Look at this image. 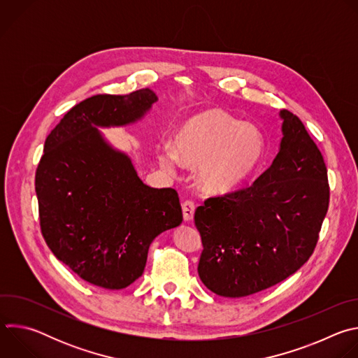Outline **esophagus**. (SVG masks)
Returning a JSON list of instances; mask_svg holds the SVG:
<instances>
[{
	"label": "esophagus",
	"instance_id": "34e87169",
	"mask_svg": "<svg viewBox=\"0 0 358 358\" xmlns=\"http://www.w3.org/2000/svg\"><path fill=\"white\" fill-rule=\"evenodd\" d=\"M181 207H182L184 220H185V221H191L192 217H194V211H195V203H194V201L187 199V201H184V202L181 203Z\"/></svg>",
	"mask_w": 358,
	"mask_h": 358
}]
</instances>
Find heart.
<instances>
[{
    "label": "heart",
    "mask_w": 358,
    "mask_h": 358,
    "mask_svg": "<svg viewBox=\"0 0 358 358\" xmlns=\"http://www.w3.org/2000/svg\"><path fill=\"white\" fill-rule=\"evenodd\" d=\"M174 148L162 145L157 159L166 170L180 160L199 166L198 184L211 194H225L241 187L265 155V137L221 109L203 110L185 120L174 134Z\"/></svg>",
    "instance_id": "b5f03b06"
}]
</instances>
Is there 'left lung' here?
Returning <instances> with one entry per match:
<instances>
[{"mask_svg": "<svg viewBox=\"0 0 358 358\" xmlns=\"http://www.w3.org/2000/svg\"><path fill=\"white\" fill-rule=\"evenodd\" d=\"M283 138L253 184L210 196L194 215L198 275L211 292L243 297L285 280L309 261L329 210L327 169L300 119L280 110Z\"/></svg>", "mask_w": 358, "mask_h": 358, "instance_id": "8db88e82", "label": "left lung"}]
</instances>
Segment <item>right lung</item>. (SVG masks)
I'll list each match as a JSON object with an SVG mask.
<instances>
[{
    "label": "right lung",
    "instance_id": "1",
    "mask_svg": "<svg viewBox=\"0 0 358 358\" xmlns=\"http://www.w3.org/2000/svg\"><path fill=\"white\" fill-rule=\"evenodd\" d=\"M157 100L155 92L96 94L50 130L35 173L42 236L83 280L123 289L143 275L150 243L182 222L178 192L151 188L96 127L124 126Z\"/></svg>",
    "mask_w": 358,
    "mask_h": 358
}]
</instances>
